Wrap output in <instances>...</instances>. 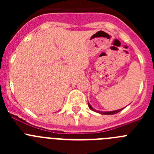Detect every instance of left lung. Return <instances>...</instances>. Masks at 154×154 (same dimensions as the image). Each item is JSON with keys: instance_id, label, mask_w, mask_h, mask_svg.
Returning <instances> with one entry per match:
<instances>
[{"instance_id": "left-lung-1", "label": "left lung", "mask_w": 154, "mask_h": 154, "mask_svg": "<svg viewBox=\"0 0 154 154\" xmlns=\"http://www.w3.org/2000/svg\"><path fill=\"white\" fill-rule=\"evenodd\" d=\"M88 106H89V109H90L91 110H92V111H94V112H98V113H101V114H103V115H112V114H116L117 113V112H120L121 110H123V109H118V110H115V111H109V112H102V111H98V110H96L95 109L92 108V106H91V105L89 104V103H88Z\"/></svg>"}]
</instances>
